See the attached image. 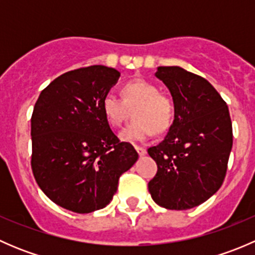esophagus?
Instances as JSON below:
<instances>
[{
  "instance_id": "obj_1",
  "label": "esophagus",
  "mask_w": 255,
  "mask_h": 255,
  "mask_svg": "<svg viewBox=\"0 0 255 255\" xmlns=\"http://www.w3.org/2000/svg\"><path fill=\"white\" fill-rule=\"evenodd\" d=\"M134 148H135V150L138 151V154H139V156H143V155H145V154H146V150H145V148H143V146L135 145Z\"/></svg>"
}]
</instances>
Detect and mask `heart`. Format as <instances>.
<instances>
[{
  "mask_svg": "<svg viewBox=\"0 0 255 255\" xmlns=\"http://www.w3.org/2000/svg\"><path fill=\"white\" fill-rule=\"evenodd\" d=\"M123 100L109 94L102 100V112L107 123L112 127H121L129 110L133 111V122L128 125L120 138L123 142L138 143L149 139L155 132L169 129L175 116V106L168 95L146 80L137 79L128 81L121 89Z\"/></svg>",
  "mask_w": 255,
  "mask_h": 255,
  "instance_id": "1",
  "label": "heart"
}]
</instances>
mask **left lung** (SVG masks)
Here are the masks:
<instances>
[{"instance_id": "1", "label": "left lung", "mask_w": 255, "mask_h": 255, "mask_svg": "<svg viewBox=\"0 0 255 255\" xmlns=\"http://www.w3.org/2000/svg\"><path fill=\"white\" fill-rule=\"evenodd\" d=\"M155 76L173 96L175 116L163 142L148 149L158 171L151 199L168 210L196 207L217 192L233 144L225 100L201 76L180 66H159Z\"/></svg>"}]
</instances>
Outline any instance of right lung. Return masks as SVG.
Wrapping results in <instances>:
<instances>
[{
    "label": "right lung",
    "mask_w": 255,
    "mask_h": 255,
    "mask_svg": "<svg viewBox=\"0 0 255 255\" xmlns=\"http://www.w3.org/2000/svg\"><path fill=\"white\" fill-rule=\"evenodd\" d=\"M120 71L104 65L63 74L40 92L30 120L33 175L60 207L90 213L106 207L118 180L137 161L102 112V100Z\"/></svg>",
    "instance_id": "1"
}]
</instances>
